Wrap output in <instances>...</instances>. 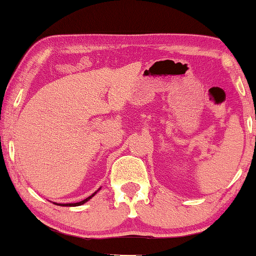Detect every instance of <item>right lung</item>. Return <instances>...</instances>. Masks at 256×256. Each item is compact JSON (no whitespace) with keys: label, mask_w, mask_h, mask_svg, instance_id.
I'll use <instances>...</instances> for the list:
<instances>
[{"label":"right lung","mask_w":256,"mask_h":256,"mask_svg":"<svg viewBox=\"0 0 256 256\" xmlns=\"http://www.w3.org/2000/svg\"><path fill=\"white\" fill-rule=\"evenodd\" d=\"M98 191H99V190H98ZM98 191H96V192H94V194H93L92 196H90V197H87L86 199H84V200H82V202H72V204H58V202H54V204H56V205H59V206H80V205L85 204V202H88V200H90V198H92V197H93V196H94V194H96Z\"/></svg>","instance_id":"add662e5"}]
</instances>
